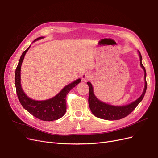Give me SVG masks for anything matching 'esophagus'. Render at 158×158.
Here are the masks:
<instances>
[{"label":"esophagus","instance_id":"esophagus-1","mask_svg":"<svg viewBox=\"0 0 158 158\" xmlns=\"http://www.w3.org/2000/svg\"><path fill=\"white\" fill-rule=\"evenodd\" d=\"M91 77V74L89 73H85L82 75V79L84 81L89 80Z\"/></svg>","mask_w":158,"mask_h":158}]
</instances>
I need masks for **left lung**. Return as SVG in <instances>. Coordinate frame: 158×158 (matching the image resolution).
I'll use <instances>...</instances> for the list:
<instances>
[{
	"label": "left lung",
	"mask_w": 158,
	"mask_h": 158,
	"mask_svg": "<svg viewBox=\"0 0 158 158\" xmlns=\"http://www.w3.org/2000/svg\"><path fill=\"white\" fill-rule=\"evenodd\" d=\"M140 59V66L144 70V80H145V86L143 93L141 96L137 99L134 102L127 105L124 106H113L111 105L103 103L95 96L94 94V90L92 85L89 82H88L87 84L89 86V98L88 103L91 111L94 114L95 117L105 119V120L114 121L121 119L124 117H127L129 114L132 113L135 109L136 107L139 103L142 101L144 98L146 88H147V82H146V72L144 66L142 63V55L140 51H138Z\"/></svg>",
	"instance_id": "1"
}]
</instances>
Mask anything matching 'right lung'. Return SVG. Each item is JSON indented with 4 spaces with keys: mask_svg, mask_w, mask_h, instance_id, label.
Masks as SVG:
<instances>
[{
    "mask_svg": "<svg viewBox=\"0 0 158 158\" xmlns=\"http://www.w3.org/2000/svg\"><path fill=\"white\" fill-rule=\"evenodd\" d=\"M42 37H38L34 41L42 39ZM30 46L23 52L19 60L15 72V85L16 94L19 101L22 107L31 113L33 116L45 121H55L61 118L66 111V95L70 91L80 82L81 80L78 79L74 82L66 85L60 92L51 99L45 101H35L28 98L23 92L20 83V70L22 62L26 52Z\"/></svg>",
    "mask_w": 158,
    "mask_h": 158,
    "instance_id": "right-lung-1",
    "label": "right lung"
}]
</instances>
